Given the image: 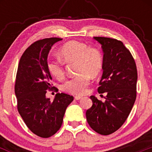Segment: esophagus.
<instances>
[{
    "instance_id": "34e87169",
    "label": "esophagus",
    "mask_w": 152,
    "mask_h": 152,
    "mask_svg": "<svg viewBox=\"0 0 152 152\" xmlns=\"http://www.w3.org/2000/svg\"><path fill=\"white\" fill-rule=\"evenodd\" d=\"M81 96H76L75 97V100H80V99H81Z\"/></svg>"
}]
</instances>
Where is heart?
<instances>
[{
    "label": "heart",
    "mask_w": 152,
    "mask_h": 152,
    "mask_svg": "<svg viewBox=\"0 0 152 152\" xmlns=\"http://www.w3.org/2000/svg\"><path fill=\"white\" fill-rule=\"evenodd\" d=\"M59 56L64 62L75 63L77 76L66 80L61 90L73 95H82L87 91L90 77H95L101 73L103 57L101 52L94 47L77 41H70L59 50ZM49 73L58 80L64 77L62 63L58 60H49L47 63Z\"/></svg>",
    "instance_id": "heart-1"
}]
</instances>
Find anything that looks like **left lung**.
I'll return each instance as SVG.
<instances>
[{
	"label": "left lung",
	"mask_w": 152,
	"mask_h": 152,
	"mask_svg": "<svg viewBox=\"0 0 152 152\" xmlns=\"http://www.w3.org/2000/svg\"><path fill=\"white\" fill-rule=\"evenodd\" d=\"M103 52V75L99 94L107 93L105 102L91 96L93 105L86 112L92 129L107 135L119 129L128 118L136 99L138 75L135 60L119 40L94 37Z\"/></svg>",
	"instance_id": "1"
}]
</instances>
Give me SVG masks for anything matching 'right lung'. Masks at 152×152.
Here are the masks:
<instances>
[{"instance_id": "right-lung-1", "label": "right lung", "mask_w": 152, "mask_h": 152, "mask_svg": "<svg viewBox=\"0 0 152 152\" xmlns=\"http://www.w3.org/2000/svg\"><path fill=\"white\" fill-rule=\"evenodd\" d=\"M60 38L35 42L22 55L15 83L17 110L28 128L42 138H49L61 128L66 108L74 100L71 95L58 93L53 101L46 98L52 90V76L47 68L51 48Z\"/></svg>"}]
</instances>
